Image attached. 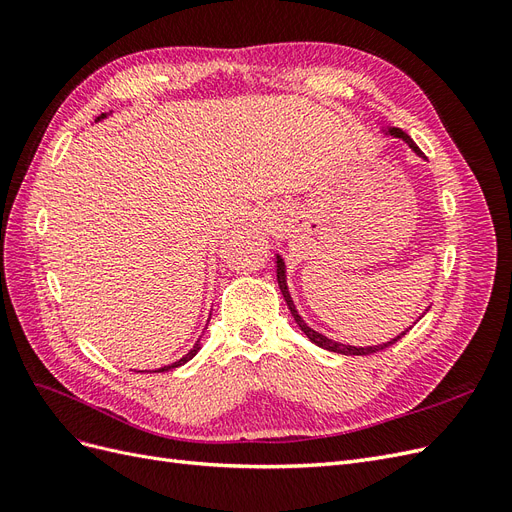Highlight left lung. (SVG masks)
I'll return each mask as SVG.
<instances>
[{"label": "left lung", "instance_id": "obj_1", "mask_svg": "<svg viewBox=\"0 0 512 512\" xmlns=\"http://www.w3.org/2000/svg\"><path fill=\"white\" fill-rule=\"evenodd\" d=\"M382 134L384 136H393V138H399V141H404L418 158H425L423 156V151L418 149L416 145H414V141L412 138L404 132V130H399V128H386V130H382ZM275 260H277V284H280V290H282V294H284V301H286V305H288V309H290V314H292V318H294V322L299 324V329L305 333V337L309 339V342L312 344H316V346H320V348H324V350H329V352H337V354H374V352H380V350H384V348H389V346H393L397 339H401L404 337L412 327H408V329H404L401 331L399 335H395V337H391L389 342H382V344H374V346H352V344H342V342H335V339H331V337H327L324 333H318L316 329H312L309 327V324L303 320V316L299 314V309H297V305H294V301H292V297H290V288H288V273H286V262H284V258L280 256V254H275ZM425 312H429V309H425ZM423 312V314H425ZM423 314L416 318V322L423 318Z\"/></svg>", "mask_w": 512, "mask_h": 512}]
</instances>
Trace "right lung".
Segmentation results:
<instances>
[{"label": "right lung", "instance_id": "1", "mask_svg": "<svg viewBox=\"0 0 512 512\" xmlns=\"http://www.w3.org/2000/svg\"><path fill=\"white\" fill-rule=\"evenodd\" d=\"M111 113H113V111H108V113H102L100 117H96V123H98V121H102V119H106V117H108V115H111ZM209 318H211V314H209ZM205 331H207V327H205ZM205 331H203V335H205ZM203 335H200V337H198V342H196V344H194V346H192V348L188 350V354H183L179 361H175V363H170V365H164V367H160V369H156V371H168V369H175V367H181V365H185V363H188V361H192V359H194V356L198 354V350H200V348H203ZM149 374H151V371H149Z\"/></svg>", "mask_w": 512, "mask_h": 512}]
</instances>
